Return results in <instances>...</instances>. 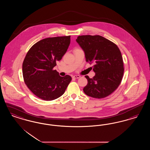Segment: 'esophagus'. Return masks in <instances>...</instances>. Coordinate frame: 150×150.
Returning a JSON list of instances; mask_svg holds the SVG:
<instances>
[{"instance_id": "esophagus-1", "label": "esophagus", "mask_w": 150, "mask_h": 150, "mask_svg": "<svg viewBox=\"0 0 150 150\" xmlns=\"http://www.w3.org/2000/svg\"><path fill=\"white\" fill-rule=\"evenodd\" d=\"M72 78L74 79H79L80 78V75H74L72 76Z\"/></svg>"}]
</instances>
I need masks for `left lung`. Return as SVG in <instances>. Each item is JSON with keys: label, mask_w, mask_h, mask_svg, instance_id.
Instances as JSON below:
<instances>
[{"label": "left lung", "mask_w": 150, "mask_h": 150, "mask_svg": "<svg viewBox=\"0 0 150 150\" xmlns=\"http://www.w3.org/2000/svg\"><path fill=\"white\" fill-rule=\"evenodd\" d=\"M76 40L84 51L86 61L95 64V76L93 78L85 76L88 84L84 92L96 98L106 97L118 88L122 79L124 69L120 50L102 36H79Z\"/></svg>", "instance_id": "obj_1"}]
</instances>
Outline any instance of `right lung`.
<instances>
[{
	"mask_svg": "<svg viewBox=\"0 0 150 150\" xmlns=\"http://www.w3.org/2000/svg\"><path fill=\"white\" fill-rule=\"evenodd\" d=\"M70 43V36L48 38L34 44L22 64L25 83L36 97L52 100L64 93L71 77H61L54 70L56 62L62 59Z\"/></svg>",
	"mask_w": 150,
	"mask_h": 150,
	"instance_id": "obj_1",
	"label": "right lung"
}]
</instances>
